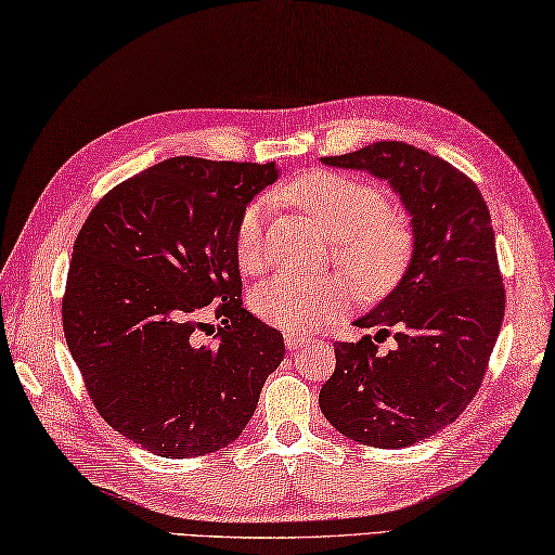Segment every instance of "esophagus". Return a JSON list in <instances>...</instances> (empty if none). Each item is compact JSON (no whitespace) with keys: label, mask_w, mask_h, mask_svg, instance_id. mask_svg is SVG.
<instances>
[{"label":"esophagus","mask_w":555,"mask_h":555,"mask_svg":"<svg viewBox=\"0 0 555 555\" xmlns=\"http://www.w3.org/2000/svg\"><path fill=\"white\" fill-rule=\"evenodd\" d=\"M307 344H310V339L307 337H297V334H285V347L289 349V351H297V349H302V347H307Z\"/></svg>","instance_id":"34e87169"}]
</instances>
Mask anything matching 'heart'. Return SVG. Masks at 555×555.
I'll return each instance as SVG.
<instances>
[{
	"mask_svg": "<svg viewBox=\"0 0 555 555\" xmlns=\"http://www.w3.org/2000/svg\"><path fill=\"white\" fill-rule=\"evenodd\" d=\"M272 196L302 208L334 235V258L363 289L384 293L403 275L413 253L411 225L390 211L386 194L366 179L310 171L278 186ZM268 198H256L235 223L233 250L245 275H256L268 262ZM351 299L353 285L339 272L320 278L275 275L256 289L253 310L262 322L299 334L334 320Z\"/></svg>",
	"mask_w": 555,
	"mask_h": 555,
	"instance_id": "heart-1",
	"label": "heart"
}]
</instances>
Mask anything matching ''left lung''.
I'll return each mask as SVG.
<instances>
[{
	"instance_id": "obj_1",
	"label": "left lung",
	"mask_w": 555,
	"mask_h": 555,
	"mask_svg": "<svg viewBox=\"0 0 555 555\" xmlns=\"http://www.w3.org/2000/svg\"><path fill=\"white\" fill-rule=\"evenodd\" d=\"M322 162L390 181L415 243L398 287L357 320L376 337L334 344L320 408L351 440L408 448L455 423L482 386L506 307L492 218L475 181L413 144L374 142ZM388 333L397 347L380 352Z\"/></svg>"
}]
</instances>
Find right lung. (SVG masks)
Here are the masks:
<instances>
[{
	"mask_svg": "<svg viewBox=\"0 0 555 555\" xmlns=\"http://www.w3.org/2000/svg\"><path fill=\"white\" fill-rule=\"evenodd\" d=\"M275 165L171 157L113 186L73 243L63 334L107 425L159 457L233 442L285 357L241 299L238 216ZM216 315L214 345L195 330Z\"/></svg>",
	"mask_w": 555,
	"mask_h": 555,
	"instance_id": "right-lung-1",
	"label": "right lung"
}]
</instances>
